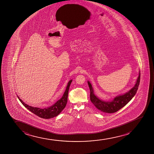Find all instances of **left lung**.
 <instances>
[{
  "mask_svg": "<svg viewBox=\"0 0 154 154\" xmlns=\"http://www.w3.org/2000/svg\"><path fill=\"white\" fill-rule=\"evenodd\" d=\"M140 79V73L139 72V76L135 86L124 95H120L114 98L112 101H105L98 99L94 94L93 87L91 83L88 82L89 87L91 91L90 99L91 103L95 105L98 109L105 113H114L117 112L126 105L135 96L138 86Z\"/></svg>",
  "mask_w": 154,
  "mask_h": 154,
  "instance_id": "1",
  "label": "left lung"
}]
</instances>
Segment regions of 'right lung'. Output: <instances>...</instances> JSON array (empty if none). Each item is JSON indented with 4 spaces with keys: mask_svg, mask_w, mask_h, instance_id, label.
I'll list each match as a JSON object with an SVG mask.
<instances>
[{
    "mask_svg": "<svg viewBox=\"0 0 154 154\" xmlns=\"http://www.w3.org/2000/svg\"><path fill=\"white\" fill-rule=\"evenodd\" d=\"M72 82V80H70L68 82L65 93L63 94V96L61 97V99L58 100L54 105H53L49 107L45 108L44 109L39 108L33 107L24 103V102L22 101L18 96V98H19V100L22 104L26 108H27L29 110L30 112L35 114L37 116L45 119L53 118L54 117L58 116L65 107L67 103L68 91L69 89L70 85L71 84Z\"/></svg>",
    "mask_w": 154,
    "mask_h": 154,
    "instance_id": "add662e5",
    "label": "right lung"
}]
</instances>
